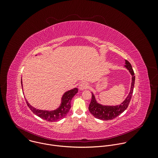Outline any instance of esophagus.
Returning <instances> with one entry per match:
<instances>
[{"instance_id":"esophagus-1","label":"esophagus","mask_w":158,"mask_h":158,"mask_svg":"<svg viewBox=\"0 0 158 158\" xmlns=\"http://www.w3.org/2000/svg\"><path fill=\"white\" fill-rule=\"evenodd\" d=\"M89 85L88 83L87 82H82L81 84H79V89L80 90H84V89H87V88H89Z\"/></svg>"}]
</instances>
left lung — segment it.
<instances>
[{"label": "left lung", "mask_w": 158, "mask_h": 158, "mask_svg": "<svg viewBox=\"0 0 158 158\" xmlns=\"http://www.w3.org/2000/svg\"><path fill=\"white\" fill-rule=\"evenodd\" d=\"M125 67L129 71L130 74L132 76L131 90L128 96H127L126 99L119 105L104 106L97 102L94 95L92 93V99L91 103H90L89 106V110L91 112V114L96 118L104 121L113 119L116 118L117 116H118L119 114L123 113L128 107L133 93V89L135 82V76L132 65H131L129 62L127 60H125Z\"/></svg>", "instance_id": "left-lung-1"}]
</instances>
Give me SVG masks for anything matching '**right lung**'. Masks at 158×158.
I'll use <instances>...</instances> for the list:
<instances>
[{
  "mask_svg": "<svg viewBox=\"0 0 158 158\" xmlns=\"http://www.w3.org/2000/svg\"><path fill=\"white\" fill-rule=\"evenodd\" d=\"M36 56V55H35ZM21 84L22 87V81L21 79ZM23 91V90H22ZM78 89L74 88L69 91L65 92L61 99V104L59 107L53 110H40L36 109L32 107L27 101L26 100V102L27 106L30 108V109L34 112L36 116L42 118V119L46 120L49 122H56L60 119H63L66 116L71 109V102L73 98L77 93Z\"/></svg>",
  "mask_w": 158,
  "mask_h": 158,
  "instance_id": "obj_1",
  "label": "right lung"
}]
</instances>
